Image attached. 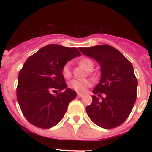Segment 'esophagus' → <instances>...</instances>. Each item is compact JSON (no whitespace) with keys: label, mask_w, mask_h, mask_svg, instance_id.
I'll list each match as a JSON object with an SVG mask.
<instances>
[{"label":"esophagus","mask_w":152,"mask_h":152,"mask_svg":"<svg viewBox=\"0 0 152 152\" xmlns=\"http://www.w3.org/2000/svg\"><path fill=\"white\" fill-rule=\"evenodd\" d=\"M82 96H83V95L80 94V93H78V94H77V97L78 98H82Z\"/></svg>","instance_id":"obj_1"}]
</instances>
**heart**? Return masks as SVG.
Instances as JSON below:
<instances>
[{"label": "heart", "instance_id": "obj_1", "mask_svg": "<svg viewBox=\"0 0 152 152\" xmlns=\"http://www.w3.org/2000/svg\"><path fill=\"white\" fill-rule=\"evenodd\" d=\"M79 64L86 70H90L94 67V63L91 59L88 58H82L79 60ZM62 76L65 79H68L71 76V69H70V62H67L62 70ZM91 86V82L87 79H73L69 84V87L72 90L78 92V93H85L87 87Z\"/></svg>", "mask_w": 152, "mask_h": 152}]
</instances>
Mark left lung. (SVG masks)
<instances>
[{"instance_id": "obj_1", "label": "left lung", "mask_w": 152, "mask_h": 152, "mask_svg": "<svg viewBox=\"0 0 152 152\" xmlns=\"http://www.w3.org/2000/svg\"><path fill=\"white\" fill-rule=\"evenodd\" d=\"M84 54L93 58L101 65L102 77L93 93H104L99 100L93 96V102L86 107L92 121L104 129L121 125L129 117L137 98V79L131 62L115 48L99 45L79 48Z\"/></svg>"}]
</instances>
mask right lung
I'll use <instances>...</instances> for the list:
<instances>
[{
    "instance_id": "right-lung-1",
    "label": "right lung",
    "mask_w": 152,
    "mask_h": 152,
    "mask_svg": "<svg viewBox=\"0 0 152 152\" xmlns=\"http://www.w3.org/2000/svg\"><path fill=\"white\" fill-rule=\"evenodd\" d=\"M80 55L76 48L50 44L26 61L19 72L17 99L28 122L49 129L62 120L69 103L76 96V92L66 88L62 67ZM52 91L57 93L53 95Z\"/></svg>"
}]
</instances>
